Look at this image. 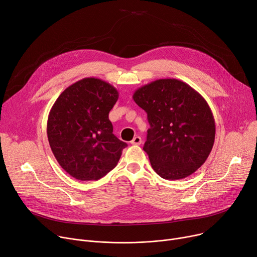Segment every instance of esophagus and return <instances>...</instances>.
<instances>
[{"label":"esophagus","instance_id":"obj_1","mask_svg":"<svg viewBox=\"0 0 257 257\" xmlns=\"http://www.w3.org/2000/svg\"><path fill=\"white\" fill-rule=\"evenodd\" d=\"M131 143L133 145H140L142 143V139L141 137H139V136H136V137L131 141Z\"/></svg>","mask_w":257,"mask_h":257}]
</instances>
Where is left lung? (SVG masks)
Instances as JSON below:
<instances>
[{
  "mask_svg": "<svg viewBox=\"0 0 257 257\" xmlns=\"http://www.w3.org/2000/svg\"><path fill=\"white\" fill-rule=\"evenodd\" d=\"M133 98L147 113L150 128L144 152L154 170L175 180L204 164L215 142V119L206 100L187 83L160 79L135 91Z\"/></svg>",
  "mask_w": 257,
  "mask_h": 257,
  "instance_id": "left-lung-1",
  "label": "left lung"
}]
</instances>
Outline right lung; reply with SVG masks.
<instances>
[{
    "mask_svg": "<svg viewBox=\"0 0 257 257\" xmlns=\"http://www.w3.org/2000/svg\"><path fill=\"white\" fill-rule=\"evenodd\" d=\"M111 84L85 78L59 95L48 118V139L59 165L79 180H97L116 167L127 146L113 134L109 113L118 99Z\"/></svg>",
    "mask_w": 257,
    "mask_h": 257,
    "instance_id": "right-lung-1",
    "label": "right lung"
}]
</instances>
